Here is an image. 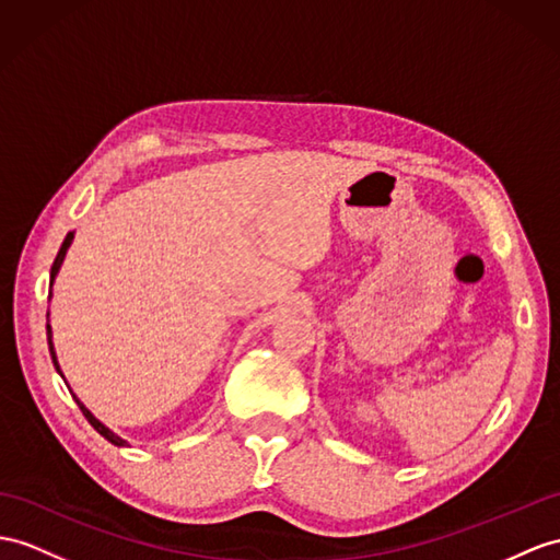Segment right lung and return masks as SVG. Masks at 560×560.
I'll list each match as a JSON object with an SVG mask.
<instances>
[{
  "label": "right lung",
  "instance_id": "right-lung-1",
  "mask_svg": "<svg viewBox=\"0 0 560 560\" xmlns=\"http://www.w3.org/2000/svg\"><path fill=\"white\" fill-rule=\"evenodd\" d=\"M73 237H75V230L73 233H68L66 235V240H63V244H61V249H59V254H57V258H54V266H51V284H54V280H57V276H59V270H61V264H63V258H66V252L71 249V244H73ZM49 299H51V292H49ZM47 342H49V353H51V361H54V368H57V373L63 377V373H61V365H59V359H57V351H54V342H51V325H49V311H47ZM71 394H73V389H71ZM73 399H75V404L80 406V411H83V416L88 418V422L90 425L97 430L104 440H108L112 442L114 446H128V440H122V438H118V434L112 430V428H106L104 422L100 420V418H94V413L90 411V408L80 401L75 394H73Z\"/></svg>",
  "mask_w": 560,
  "mask_h": 560
}]
</instances>
